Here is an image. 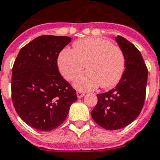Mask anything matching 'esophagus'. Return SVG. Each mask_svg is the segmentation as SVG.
<instances>
[{
  "label": "esophagus",
  "mask_w": 160,
  "mask_h": 160,
  "mask_svg": "<svg viewBox=\"0 0 160 160\" xmlns=\"http://www.w3.org/2000/svg\"><path fill=\"white\" fill-rule=\"evenodd\" d=\"M76 95H77V97H78V98H83L84 96H85V93L82 92H80V91H78V92H76Z\"/></svg>",
  "instance_id": "34e87169"
}]
</instances>
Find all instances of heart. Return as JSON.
I'll return each mask as SVG.
<instances>
[{
	"label": "heart",
	"instance_id": "b5f03b06",
	"mask_svg": "<svg viewBox=\"0 0 160 160\" xmlns=\"http://www.w3.org/2000/svg\"><path fill=\"white\" fill-rule=\"evenodd\" d=\"M74 50L59 53L58 67L67 80H74L85 68L88 70L77 77L74 86L80 91H91L101 85L110 88L119 83L125 69L122 50L107 39L89 37L74 41Z\"/></svg>",
	"mask_w": 160,
	"mask_h": 160
}]
</instances>
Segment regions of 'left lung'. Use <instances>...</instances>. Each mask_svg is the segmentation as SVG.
<instances>
[{
    "instance_id": "obj_1",
    "label": "left lung",
    "mask_w": 160,
    "mask_h": 160,
    "mask_svg": "<svg viewBox=\"0 0 160 160\" xmlns=\"http://www.w3.org/2000/svg\"><path fill=\"white\" fill-rule=\"evenodd\" d=\"M115 41L125 55V72L115 88L98 94V104L92 111L94 121L110 131L130 125L140 114L148 81V68L138 49L122 36Z\"/></svg>"
}]
</instances>
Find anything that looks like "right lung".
<instances>
[{
  "instance_id": "obj_1",
  "label": "right lung",
  "mask_w": 160,
  "mask_h": 160,
  "mask_svg": "<svg viewBox=\"0 0 160 160\" xmlns=\"http://www.w3.org/2000/svg\"><path fill=\"white\" fill-rule=\"evenodd\" d=\"M70 41L68 36L41 35L18 54L12 73V98L18 114L32 128H57L77 100L76 92L58 68L59 53Z\"/></svg>"
}]
</instances>
